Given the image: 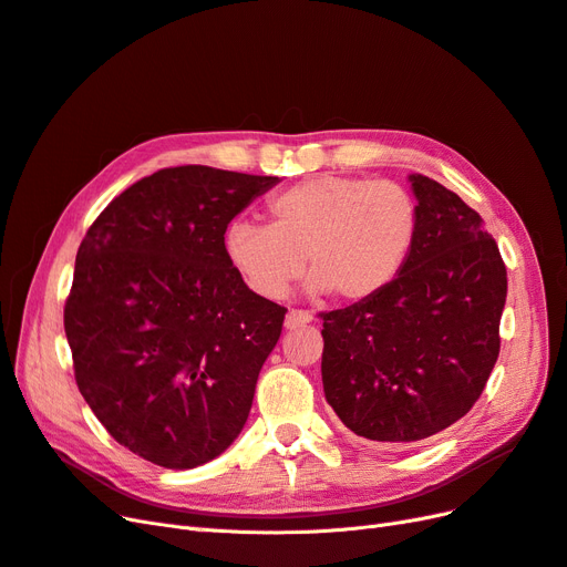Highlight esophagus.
I'll use <instances>...</instances> for the list:
<instances>
[{"mask_svg":"<svg viewBox=\"0 0 567 567\" xmlns=\"http://www.w3.org/2000/svg\"><path fill=\"white\" fill-rule=\"evenodd\" d=\"M312 319H315L312 312H307V310H290V312L286 315V329H298V326L310 323Z\"/></svg>","mask_w":567,"mask_h":567,"instance_id":"1","label":"esophagus"}]
</instances>
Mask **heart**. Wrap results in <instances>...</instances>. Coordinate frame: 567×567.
Returning <instances> with one entry per match:
<instances>
[{
    "instance_id": "b5f03b06",
    "label": "heart",
    "mask_w": 567,
    "mask_h": 567,
    "mask_svg": "<svg viewBox=\"0 0 567 567\" xmlns=\"http://www.w3.org/2000/svg\"><path fill=\"white\" fill-rule=\"evenodd\" d=\"M419 234V200L404 184L317 175L267 200V227L231 221L225 255L260 298H284L307 257L315 293L362 302L400 277Z\"/></svg>"
}]
</instances>
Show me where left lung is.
Instances as JSON below:
<instances>
[{"mask_svg":"<svg viewBox=\"0 0 567 567\" xmlns=\"http://www.w3.org/2000/svg\"><path fill=\"white\" fill-rule=\"evenodd\" d=\"M421 234L379 296L321 312L326 402L359 437L419 442L466 416L499 357L506 265L483 217L411 175Z\"/></svg>","mask_w":567,"mask_h":567,"instance_id":"8db88e82","label":"left lung"}]
</instances>
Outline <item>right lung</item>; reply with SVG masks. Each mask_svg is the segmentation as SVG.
Listing matches in <instances>:
<instances>
[{
	"instance_id": "1",
	"label": "right lung",
	"mask_w": 567,
	"mask_h": 567,
	"mask_svg": "<svg viewBox=\"0 0 567 567\" xmlns=\"http://www.w3.org/2000/svg\"><path fill=\"white\" fill-rule=\"evenodd\" d=\"M279 177L163 167L82 238L63 326L75 383L115 442L163 468H196L241 433L286 307L255 296L225 231Z\"/></svg>"
}]
</instances>
